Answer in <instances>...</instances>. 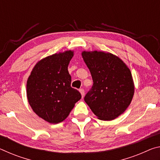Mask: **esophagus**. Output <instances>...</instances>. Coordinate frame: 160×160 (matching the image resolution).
I'll return each mask as SVG.
<instances>
[{"mask_svg":"<svg viewBox=\"0 0 160 160\" xmlns=\"http://www.w3.org/2000/svg\"><path fill=\"white\" fill-rule=\"evenodd\" d=\"M80 94H81V95H82V97H84V95H85V91H84V90L82 88H81V89H80Z\"/></svg>","mask_w":160,"mask_h":160,"instance_id":"34e87169","label":"esophagus"}]
</instances>
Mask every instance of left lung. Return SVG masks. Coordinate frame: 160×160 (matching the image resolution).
<instances>
[{"instance_id": "left-lung-1", "label": "left lung", "mask_w": 160, "mask_h": 160, "mask_svg": "<svg viewBox=\"0 0 160 160\" xmlns=\"http://www.w3.org/2000/svg\"><path fill=\"white\" fill-rule=\"evenodd\" d=\"M93 85L85 102L100 120L117 118L131 104L134 83L131 70L121 59L103 51H82Z\"/></svg>"}]
</instances>
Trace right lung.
I'll return each mask as SVG.
<instances>
[{
    "instance_id": "1",
    "label": "right lung",
    "mask_w": 160,
    "mask_h": 160,
    "mask_svg": "<svg viewBox=\"0 0 160 160\" xmlns=\"http://www.w3.org/2000/svg\"><path fill=\"white\" fill-rule=\"evenodd\" d=\"M73 51H66L43 58L35 65L27 82V96L32 110L51 123L65 120L81 94L71 88L68 70Z\"/></svg>"
}]
</instances>
